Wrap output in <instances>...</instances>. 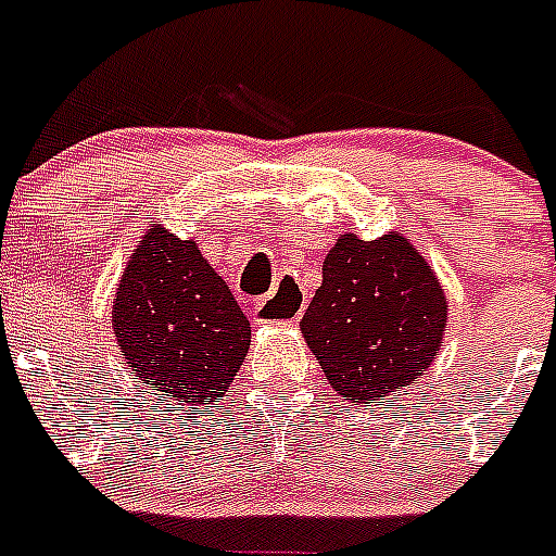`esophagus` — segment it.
Listing matches in <instances>:
<instances>
[{
  "label": "esophagus",
  "mask_w": 556,
  "mask_h": 556,
  "mask_svg": "<svg viewBox=\"0 0 556 556\" xmlns=\"http://www.w3.org/2000/svg\"><path fill=\"white\" fill-rule=\"evenodd\" d=\"M303 298L301 292H292L289 287H281V292H273L255 303V320L273 323V326H292L301 320Z\"/></svg>",
  "instance_id": "obj_1"
}]
</instances>
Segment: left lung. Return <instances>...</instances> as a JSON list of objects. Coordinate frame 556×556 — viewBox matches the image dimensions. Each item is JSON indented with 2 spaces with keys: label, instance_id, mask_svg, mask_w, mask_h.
<instances>
[{
  "label": "left lung",
  "instance_id": "8db88e82",
  "mask_svg": "<svg viewBox=\"0 0 556 556\" xmlns=\"http://www.w3.org/2000/svg\"><path fill=\"white\" fill-rule=\"evenodd\" d=\"M445 294L404 236H339L301 331L328 384L351 404H381L440 353Z\"/></svg>",
  "mask_w": 556,
  "mask_h": 556
}]
</instances>
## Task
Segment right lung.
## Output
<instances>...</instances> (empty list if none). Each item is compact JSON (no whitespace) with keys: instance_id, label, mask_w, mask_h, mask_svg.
I'll list each match as a JSON object with an SVG mask.
<instances>
[{"instance_id":"add662e5","label":"right lung","mask_w":556,"mask_h":556,"mask_svg":"<svg viewBox=\"0 0 556 556\" xmlns=\"http://www.w3.org/2000/svg\"><path fill=\"white\" fill-rule=\"evenodd\" d=\"M125 365L169 409L223 401L250 345V320L198 244L152 228L116 289Z\"/></svg>"}]
</instances>
